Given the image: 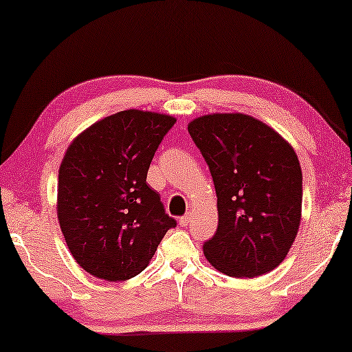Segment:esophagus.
<instances>
[{
	"instance_id": "34e87169",
	"label": "esophagus",
	"mask_w": 352,
	"mask_h": 352,
	"mask_svg": "<svg viewBox=\"0 0 352 352\" xmlns=\"http://www.w3.org/2000/svg\"><path fill=\"white\" fill-rule=\"evenodd\" d=\"M190 223H192V215H190V214L182 215V217L179 219V225H181V226H188Z\"/></svg>"
}]
</instances>
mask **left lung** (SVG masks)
Wrapping results in <instances>:
<instances>
[{
    "mask_svg": "<svg viewBox=\"0 0 352 352\" xmlns=\"http://www.w3.org/2000/svg\"><path fill=\"white\" fill-rule=\"evenodd\" d=\"M217 193L219 225L204 256L230 277H258L288 255L302 210L294 149L255 118L228 113L188 124Z\"/></svg>",
    "mask_w": 352,
    "mask_h": 352,
    "instance_id": "1",
    "label": "left lung"
}]
</instances>
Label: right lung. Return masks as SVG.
<instances>
[{
    "mask_svg": "<svg viewBox=\"0 0 352 352\" xmlns=\"http://www.w3.org/2000/svg\"><path fill=\"white\" fill-rule=\"evenodd\" d=\"M173 116L126 110L80 133L64 155L58 220L72 256L97 278L127 280L148 266L176 220L146 184Z\"/></svg>",
    "mask_w": 352,
    "mask_h": 352,
    "instance_id": "1",
    "label": "right lung"
}]
</instances>
